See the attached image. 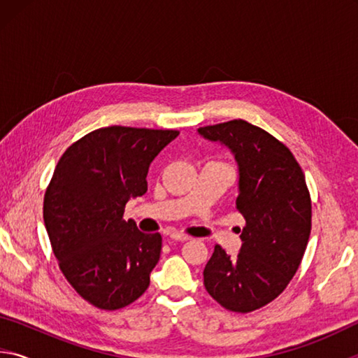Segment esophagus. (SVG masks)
I'll list each match as a JSON object with an SVG mask.
<instances>
[{
  "label": "esophagus",
  "mask_w": 358,
  "mask_h": 358,
  "mask_svg": "<svg viewBox=\"0 0 358 358\" xmlns=\"http://www.w3.org/2000/svg\"><path fill=\"white\" fill-rule=\"evenodd\" d=\"M171 240H175V241H187V240H189V237H187V235H183V234L173 232V234H171Z\"/></svg>",
  "instance_id": "obj_1"
}]
</instances>
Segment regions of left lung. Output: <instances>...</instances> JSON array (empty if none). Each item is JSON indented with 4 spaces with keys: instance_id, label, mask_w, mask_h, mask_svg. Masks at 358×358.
<instances>
[{
    "instance_id": "1",
    "label": "left lung",
    "mask_w": 358,
    "mask_h": 358,
    "mask_svg": "<svg viewBox=\"0 0 358 358\" xmlns=\"http://www.w3.org/2000/svg\"><path fill=\"white\" fill-rule=\"evenodd\" d=\"M197 132L237 161L235 203L246 221L237 256L215 246L205 289L226 310L251 313L275 300L299 270L311 234L310 191L290 150L257 126L232 120Z\"/></svg>"
}]
</instances>
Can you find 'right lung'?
<instances>
[{
	"label": "right lung",
	"mask_w": 358,
	"mask_h": 358,
	"mask_svg": "<svg viewBox=\"0 0 358 358\" xmlns=\"http://www.w3.org/2000/svg\"><path fill=\"white\" fill-rule=\"evenodd\" d=\"M180 134L108 126L72 143L44 197V222L66 280L101 310H120L150 286L159 234L123 220L128 201L147 192L155 157Z\"/></svg>",
	"instance_id": "add662e5"
}]
</instances>
